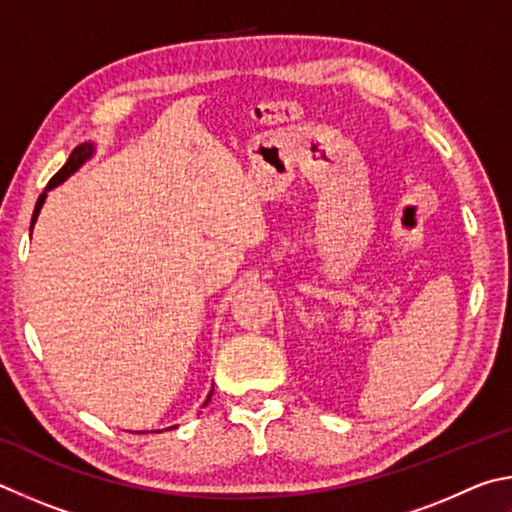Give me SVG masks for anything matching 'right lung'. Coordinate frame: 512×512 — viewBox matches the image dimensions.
Listing matches in <instances>:
<instances>
[{
    "instance_id": "right-lung-1",
    "label": "right lung",
    "mask_w": 512,
    "mask_h": 512,
    "mask_svg": "<svg viewBox=\"0 0 512 512\" xmlns=\"http://www.w3.org/2000/svg\"><path fill=\"white\" fill-rule=\"evenodd\" d=\"M94 152H96V146H94V143H92V141H85V143H80V146H76V148H74V152H71V155H69V159H67V164H65V166H62V168L58 170V173L51 177V182L47 184V188H44V193H42V195L38 197V204H35V211H33V220H31V231H33V224H35V220H38V215H40V209H42V204H44V200H47V195H49V191H51V188H56V186H60L62 182H65V179H67V177H71V175H74V173H76V170H78L80 166H83L87 159H92V155H94ZM211 393H213V391H211ZM211 393H209V398H206V402H209V400H211ZM206 402H204V405H206ZM204 405H202V407H204ZM170 429H173V427H170ZM157 432H159V429H157Z\"/></svg>"
}]
</instances>
